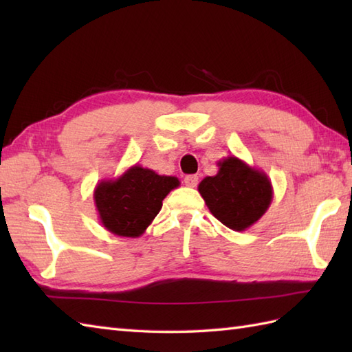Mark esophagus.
I'll use <instances>...</instances> for the list:
<instances>
[{
	"label": "esophagus",
	"mask_w": 352,
	"mask_h": 352,
	"mask_svg": "<svg viewBox=\"0 0 352 352\" xmlns=\"http://www.w3.org/2000/svg\"><path fill=\"white\" fill-rule=\"evenodd\" d=\"M184 184L188 186V188H195V186L198 184V177L197 175L184 177Z\"/></svg>",
	"instance_id": "obj_1"
}]
</instances>
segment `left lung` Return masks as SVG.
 Here are the masks:
<instances>
[{"instance_id":"obj_1","label":"left lung","mask_w":352,"mask_h":352,"mask_svg":"<svg viewBox=\"0 0 352 352\" xmlns=\"http://www.w3.org/2000/svg\"><path fill=\"white\" fill-rule=\"evenodd\" d=\"M219 170L198 186L208 210L223 226L245 231L266 213L272 203L271 180L263 170L231 155L218 162Z\"/></svg>"}]
</instances>
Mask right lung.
I'll use <instances>...</instances> for the list:
<instances>
[{"label":"right lung","instance_id":"1","mask_svg":"<svg viewBox=\"0 0 352 352\" xmlns=\"http://www.w3.org/2000/svg\"><path fill=\"white\" fill-rule=\"evenodd\" d=\"M180 186L177 177L159 175L139 164L115 180H101L94 201L102 227L121 237H139L159 214L163 199Z\"/></svg>","mask_w":352,"mask_h":352}]
</instances>
